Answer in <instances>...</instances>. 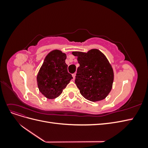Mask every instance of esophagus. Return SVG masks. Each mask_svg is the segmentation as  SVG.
Wrapping results in <instances>:
<instances>
[{"label": "esophagus", "mask_w": 148, "mask_h": 148, "mask_svg": "<svg viewBox=\"0 0 148 148\" xmlns=\"http://www.w3.org/2000/svg\"><path fill=\"white\" fill-rule=\"evenodd\" d=\"M75 76H76V73H73V74H72V77H73V79H75Z\"/></svg>", "instance_id": "obj_1"}]
</instances>
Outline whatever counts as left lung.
I'll return each instance as SVG.
<instances>
[{
  "instance_id": "obj_1",
  "label": "left lung",
  "mask_w": 148,
  "mask_h": 148,
  "mask_svg": "<svg viewBox=\"0 0 148 148\" xmlns=\"http://www.w3.org/2000/svg\"><path fill=\"white\" fill-rule=\"evenodd\" d=\"M72 54L78 57L79 64L75 82L81 95L92 102L105 99L114 81L113 69L106 56L97 49L87 53L73 52Z\"/></svg>"
}]
</instances>
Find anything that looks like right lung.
<instances>
[{
    "mask_svg": "<svg viewBox=\"0 0 148 148\" xmlns=\"http://www.w3.org/2000/svg\"><path fill=\"white\" fill-rule=\"evenodd\" d=\"M66 56L60 51L54 50L46 57L37 76L40 92L48 99L59 97L73 78L68 72L65 64Z\"/></svg>",
    "mask_w": 148,
    "mask_h": 148,
    "instance_id": "add662e5",
    "label": "right lung"
}]
</instances>
